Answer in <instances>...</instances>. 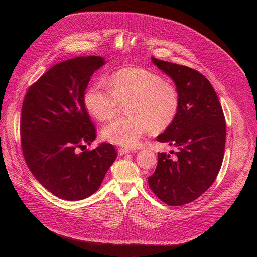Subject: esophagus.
<instances>
[{"label": "esophagus", "instance_id": "1", "mask_svg": "<svg viewBox=\"0 0 257 257\" xmlns=\"http://www.w3.org/2000/svg\"><path fill=\"white\" fill-rule=\"evenodd\" d=\"M131 151L129 149H124V148H119V149H118V154L119 155H125V154H128Z\"/></svg>", "mask_w": 257, "mask_h": 257}]
</instances>
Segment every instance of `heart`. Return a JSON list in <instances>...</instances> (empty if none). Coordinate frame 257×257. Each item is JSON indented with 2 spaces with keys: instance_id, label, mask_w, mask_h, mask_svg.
<instances>
[{
  "instance_id": "obj_1",
  "label": "heart",
  "mask_w": 257,
  "mask_h": 257,
  "mask_svg": "<svg viewBox=\"0 0 257 257\" xmlns=\"http://www.w3.org/2000/svg\"><path fill=\"white\" fill-rule=\"evenodd\" d=\"M108 86L93 83L83 100L88 112L101 121L113 117L120 103H127L129 115L112 120L102 130L103 138L115 145L136 147L148 130H166L178 114L180 100L176 87L154 72L127 67L113 73Z\"/></svg>"
}]
</instances>
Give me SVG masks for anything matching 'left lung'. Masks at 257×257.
<instances>
[{
	"label": "left lung",
	"mask_w": 257,
	"mask_h": 257,
	"mask_svg": "<svg viewBox=\"0 0 257 257\" xmlns=\"http://www.w3.org/2000/svg\"><path fill=\"white\" fill-rule=\"evenodd\" d=\"M176 84L178 114L157 141L177 151L158 153L151 191L166 204L181 206L205 193L220 172L225 151L226 123L219 98L208 79L185 65L151 57Z\"/></svg>",
	"instance_id": "8db88e82"
}]
</instances>
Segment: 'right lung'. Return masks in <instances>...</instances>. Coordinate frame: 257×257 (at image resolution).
Listing matches in <instances>:
<instances>
[{
	"label": "right lung",
	"instance_id": "1",
	"mask_svg": "<svg viewBox=\"0 0 257 257\" xmlns=\"http://www.w3.org/2000/svg\"><path fill=\"white\" fill-rule=\"evenodd\" d=\"M100 56L60 62L27 90L21 115V145L26 164L45 188L61 199L76 201L98 191L117 156L111 144L78 150L96 139L84 105V91Z\"/></svg>",
	"mask_w": 257,
	"mask_h": 257
}]
</instances>
